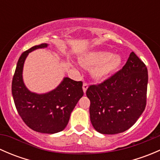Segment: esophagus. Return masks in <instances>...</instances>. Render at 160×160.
I'll list each match as a JSON object with an SVG mask.
<instances>
[{"label": "esophagus", "mask_w": 160, "mask_h": 160, "mask_svg": "<svg viewBox=\"0 0 160 160\" xmlns=\"http://www.w3.org/2000/svg\"><path fill=\"white\" fill-rule=\"evenodd\" d=\"M88 83H84L83 84V92H86L87 90H88Z\"/></svg>", "instance_id": "1"}]
</instances>
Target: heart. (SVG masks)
Listing matches in <instances>:
<instances>
[{"label":"heart","mask_w":160,"mask_h":160,"mask_svg":"<svg viewBox=\"0 0 160 160\" xmlns=\"http://www.w3.org/2000/svg\"><path fill=\"white\" fill-rule=\"evenodd\" d=\"M84 65L92 69V75L95 79H103L114 72L122 63L118 55H111L105 51H95L88 53L82 60Z\"/></svg>","instance_id":"obj_1"}]
</instances>
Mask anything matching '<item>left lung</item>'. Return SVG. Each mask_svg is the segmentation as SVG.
<instances>
[{"label":"left lung","instance_id":"obj_1","mask_svg":"<svg viewBox=\"0 0 160 160\" xmlns=\"http://www.w3.org/2000/svg\"><path fill=\"white\" fill-rule=\"evenodd\" d=\"M147 84L146 66L132 52L122 70L100 84L90 85L86 94L94 129L114 135L130 128L146 108Z\"/></svg>","mask_w":160,"mask_h":160}]
</instances>
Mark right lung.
Here are the masks:
<instances>
[{"instance_id":"obj_1","label":"right lung","mask_w":160,"mask_h":160,"mask_svg":"<svg viewBox=\"0 0 160 160\" xmlns=\"http://www.w3.org/2000/svg\"><path fill=\"white\" fill-rule=\"evenodd\" d=\"M46 43L35 46L21 55L12 80L11 91L18 113L23 122L35 132L53 134L66 128L70 114L83 97L82 81L65 77L49 93L38 94L27 89L22 79L24 62L30 52L47 47Z\"/></svg>"}]
</instances>
